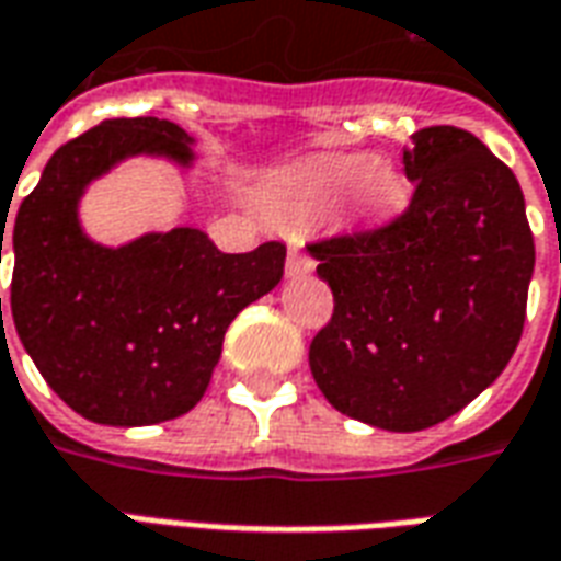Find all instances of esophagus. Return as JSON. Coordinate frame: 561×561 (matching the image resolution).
I'll return each instance as SVG.
<instances>
[{
    "label": "esophagus",
    "instance_id": "1",
    "mask_svg": "<svg viewBox=\"0 0 561 561\" xmlns=\"http://www.w3.org/2000/svg\"><path fill=\"white\" fill-rule=\"evenodd\" d=\"M312 270H316V261L306 255L304 249L291 245V249H288V261H285V273H288L291 279H297V276H306V273H312Z\"/></svg>",
    "mask_w": 561,
    "mask_h": 561
}]
</instances>
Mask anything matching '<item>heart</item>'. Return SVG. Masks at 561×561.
Returning a JSON list of instances; mask_svg holds the SVG:
<instances>
[{"instance_id": "obj_1", "label": "heart", "mask_w": 561, "mask_h": 561, "mask_svg": "<svg viewBox=\"0 0 561 561\" xmlns=\"http://www.w3.org/2000/svg\"><path fill=\"white\" fill-rule=\"evenodd\" d=\"M348 195L364 219H390L405 209L412 188L393 164L373 152L318 156L270 185L267 213L282 225H291Z\"/></svg>"}]
</instances>
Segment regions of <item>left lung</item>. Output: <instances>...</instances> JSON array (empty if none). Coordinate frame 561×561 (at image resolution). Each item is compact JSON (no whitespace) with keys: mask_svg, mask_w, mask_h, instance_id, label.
Masks as SVG:
<instances>
[{"mask_svg":"<svg viewBox=\"0 0 561 561\" xmlns=\"http://www.w3.org/2000/svg\"><path fill=\"white\" fill-rule=\"evenodd\" d=\"M409 209L309 245L333 318L309 366L336 412L417 433L466 409L517 348L535 240L514 171L471 131L430 126L402 152Z\"/></svg>","mask_w":561,"mask_h":561,"instance_id":"left-lung-1","label":"left lung"}]
</instances>
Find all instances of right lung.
<instances>
[{"mask_svg":"<svg viewBox=\"0 0 561 561\" xmlns=\"http://www.w3.org/2000/svg\"><path fill=\"white\" fill-rule=\"evenodd\" d=\"M192 144L168 119H104L56 149L18 209L14 328L56 397L92 423L147 426L192 412L228 324L282 279V243L225 255L197 228L116 249L87 237L78 207L92 180L131 156L192 168ZM2 237L5 228L0 264Z\"/></svg>","mask_w":561,"mask_h":561,"instance_id":"obj_1","label":"right lung"}]
</instances>
